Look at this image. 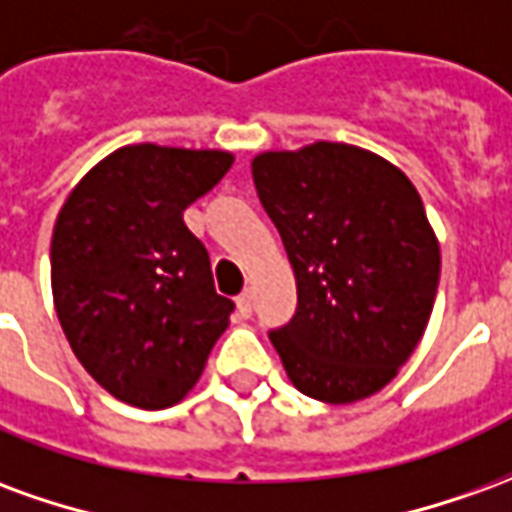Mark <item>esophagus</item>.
<instances>
[{"label":"esophagus","instance_id":"1","mask_svg":"<svg viewBox=\"0 0 512 512\" xmlns=\"http://www.w3.org/2000/svg\"><path fill=\"white\" fill-rule=\"evenodd\" d=\"M235 304H238V315L241 318H252V312H255V296H252V290H244Z\"/></svg>","mask_w":512,"mask_h":512}]
</instances>
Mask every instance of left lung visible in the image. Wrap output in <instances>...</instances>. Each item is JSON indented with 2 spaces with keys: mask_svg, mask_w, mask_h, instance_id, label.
<instances>
[{
  "mask_svg": "<svg viewBox=\"0 0 512 512\" xmlns=\"http://www.w3.org/2000/svg\"><path fill=\"white\" fill-rule=\"evenodd\" d=\"M257 197L277 224L299 307L268 334L293 386L323 403L381 392L425 334L441 252L414 183L345 142L252 158Z\"/></svg>",
  "mask_w": 512,
  "mask_h": 512,
  "instance_id": "left-lung-1",
  "label": "left lung"
}]
</instances>
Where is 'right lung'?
Masks as SVG:
<instances>
[{
    "instance_id": "1",
    "label": "right lung",
    "mask_w": 512,
    "mask_h": 512,
    "mask_svg": "<svg viewBox=\"0 0 512 512\" xmlns=\"http://www.w3.org/2000/svg\"><path fill=\"white\" fill-rule=\"evenodd\" d=\"M233 167L227 150L126 145L84 175L51 235L54 310L73 354L128 406L169 408L200 381L233 301L183 211Z\"/></svg>"
}]
</instances>
